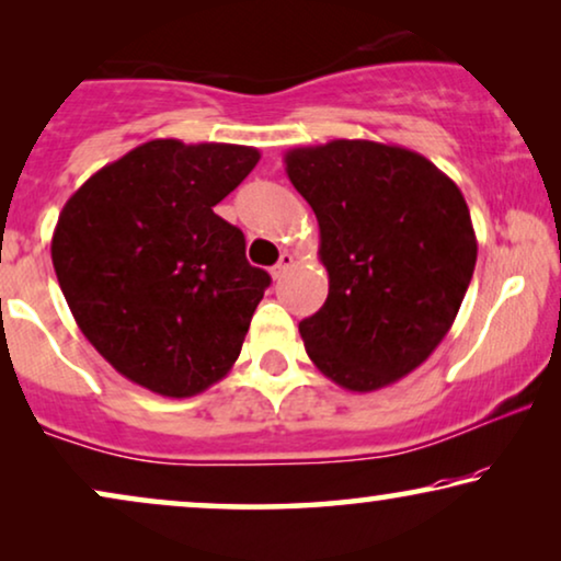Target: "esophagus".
<instances>
[{"label": "esophagus", "mask_w": 561, "mask_h": 561, "mask_svg": "<svg viewBox=\"0 0 561 561\" xmlns=\"http://www.w3.org/2000/svg\"><path fill=\"white\" fill-rule=\"evenodd\" d=\"M290 265H294V255H290V252H283V255H280V260H278V263H275L273 265V271H271V275H273V278L275 280H278V278H283V275H286V271H288V267Z\"/></svg>", "instance_id": "34e87169"}]
</instances>
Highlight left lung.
Returning a JSON list of instances; mask_svg holds the SVG:
<instances>
[{
    "instance_id": "left-lung-1",
    "label": "left lung",
    "mask_w": 561,
    "mask_h": 561,
    "mask_svg": "<svg viewBox=\"0 0 561 561\" xmlns=\"http://www.w3.org/2000/svg\"><path fill=\"white\" fill-rule=\"evenodd\" d=\"M317 214L329 296L298 324L336 386L370 393L424 363L455 324L478 240L457 183L401 145L332 140L286 152Z\"/></svg>"
}]
</instances>
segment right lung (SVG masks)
Here are the masks:
<instances>
[{
  "label": "right lung",
  "instance_id": "obj_1",
  "mask_svg": "<svg viewBox=\"0 0 561 561\" xmlns=\"http://www.w3.org/2000/svg\"><path fill=\"white\" fill-rule=\"evenodd\" d=\"M248 145L150 140L60 211L50 255L83 336L119 375L188 398L232 370L271 275L214 214L257 165Z\"/></svg>",
  "mask_w": 561,
  "mask_h": 561
}]
</instances>
